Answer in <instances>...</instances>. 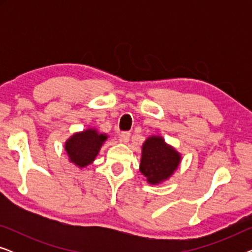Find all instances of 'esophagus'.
Masks as SVG:
<instances>
[{"label":"esophagus","mask_w":252,"mask_h":252,"mask_svg":"<svg viewBox=\"0 0 252 252\" xmlns=\"http://www.w3.org/2000/svg\"><path fill=\"white\" fill-rule=\"evenodd\" d=\"M129 139H130V133L129 132H123L119 135V140L122 141V142H124V143L129 142Z\"/></svg>","instance_id":"34e87169"}]
</instances>
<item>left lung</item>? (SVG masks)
<instances>
[{
    "label": "left lung",
    "instance_id": "left-lung-1",
    "mask_svg": "<svg viewBox=\"0 0 252 252\" xmlns=\"http://www.w3.org/2000/svg\"><path fill=\"white\" fill-rule=\"evenodd\" d=\"M181 156L163 137L150 136L142 146L140 171L151 185L160 184L177 170Z\"/></svg>",
    "mask_w": 252,
    "mask_h": 252
}]
</instances>
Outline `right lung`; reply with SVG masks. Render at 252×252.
<instances>
[{
  "label": "right lung",
  "mask_w": 252,
  "mask_h": 252,
  "mask_svg": "<svg viewBox=\"0 0 252 252\" xmlns=\"http://www.w3.org/2000/svg\"><path fill=\"white\" fill-rule=\"evenodd\" d=\"M106 137L105 134H99L95 129H86L73 134L65 143V150L70 161L79 167H85L93 163Z\"/></svg>",
  "instance_id": "1"
}]
</instances>
